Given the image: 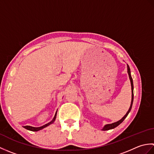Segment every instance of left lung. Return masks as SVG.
Wrapping results in <instances>:
<instances>
[{"label":"left lung","mask_w":154,"mask_h":154,"mask_svg":"<svg viewBox=\"0 0 154 154\" xmlns=\"http://www.w3.org/2000/svg\"><path fill=\"white\" fill-rule=\"evenodd\" d=\"M128 75H129V77H130V83H131V87H132V102H131V104H130V109L128 111L127 113L125 114V116H124L122 119L120 120L119 121H118L116 122H114L112 124H106V125L104 126V127L103 128V130H109L110 129H113L114 128H116V126H118L120 124L122 123L124 120L126 119V116H128V114L130 112V111L132 109V103H133V100H134V92H133V89H134V86H133V80H132V78L131 77V74H130V69L129 65H128Z\"/></svg>","instance_id":"8db88e82"}]
</instances>
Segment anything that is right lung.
<instances>
[{
  "instance_id": "obj_1",
  "label": "right lung",
  "mask_w": 154,
  "mask_h": 154,
  "mask_svg": "<svg viewBox=\"0 0 154 154\" xmlns=\"http://www.w3.org/2000/svg\"><path fill=\"white\" fill-rule=\"evenodd\" d=\"M56 115H57V112H56V113H55V116H54V119L52 120L50 122H49V123H48V124H45V125L42 126H41V127L35 128V127H32V126H23V127H24V128L28 130H30V131H34V132L39 131V130H42V129L44 128L47 127L48 126L50 125L51 124L53 123V122H54V121H55V118H56Z\"/></svg>"
}]
</instances>
